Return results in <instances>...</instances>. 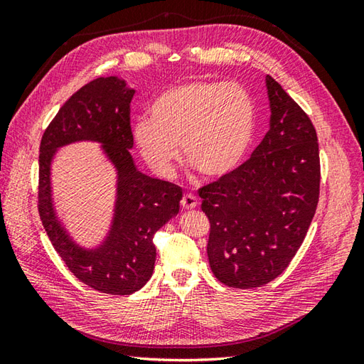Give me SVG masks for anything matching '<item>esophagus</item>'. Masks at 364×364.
I'll return each instance as SVG.
<instances>
[{"label": "esophagus", "mask_w": 364, "mask_h": 364, "mask_svg": "<svg viewBox=\"0 0 364 364\" xmlns=\"http://www.w3.org/2000/svg\"><path fill=\"white\" fill-rule=\"evenodd\" d=\"M198 205V200L196 196L192 194H184L181 198V206L184 210H194V208Z\"/></svg>", "instance_id": "esophagus-1"}]
</instances>
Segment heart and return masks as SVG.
I'll return each mask as SVG.
<instances>
[{
  "label": "heart",
  "mask_w": 364,
  "mask_h": 364,
  "mask_svg": "<svg viewBox=\"0 0 364 364\" xmlns=\"http://www.w3.org/2000/svg\"><path fill=\"white\" fill-rule=\"evenodd\" d=\"M141 119L133 137L154 173L170 176L184 158L205 178H222L242 164L249 153L257 111L249 92L237 84L189 80L162 90Z\"/></svg>",
  "instance_id": "1"
}]
</instances>
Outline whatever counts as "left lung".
I'll use <instances>...</instances> for the list:
<instances>
[{"instance_id": "8db88e82", "label": "left lung", "mask_w": 364, "mask_h": 364, "mask_svg": "<svg viewBox=\"0 0 364 364\" xmlns=\"http://www.w3.org/2000/svg\"><path fill=\"white\" fill-rule=\"evenodd\" d=\"M270 128L235 172L198 189L210 219L208 259L231 288L267 284L296 257L319 202L318 134L306 112L266 76Z\"/></svg>"}]
</instances>
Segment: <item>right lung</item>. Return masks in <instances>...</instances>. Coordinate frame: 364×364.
<instances>
[{
	"label": "right lung",
	"instance_id": "right-lung-1",
	"mask_svg": "<svg viewBox=\"0 0 364 364\" xmlns=\"http://www.w3.org/2000/svg\"><path fill=\"white\" fill-rule=\"evenodd\" d=\"M134 95L115 76L87 82L67 100L45 129L38 154L37 208L54 250L68 270L92 289L128 296L149 282L156 247L153 236L180 211L181 188L139 172L129 149L134 144L129 105ZM97 140L118 170V202L110 235L94 251L76 246L53 214L50 161L59 146Z\"/></svg>",
	"mask_w": 364,
	"mask_h": 364
}]
</instances>
